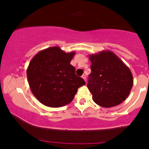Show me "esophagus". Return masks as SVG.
Returning <instances> with one entry per match:
<instances>
[{
    "instance_id": "1",
    "label": "esophagus",
    "mask_w": 149,
    "mask_h": 149,
    "mask_svg": "<svg viewBox=\"0 0 149 149\" xmlns=\"http://www.w3.org/2000/svg\"><path fill=\"white\" fill-rule=\"evenodd\" d=\"M82 78H83V79H84L85 81H86V76H85V74H83V76H82Z\"/></svg>"
}]
</instances>
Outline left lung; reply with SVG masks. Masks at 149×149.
<instances>
[{
    "instance_id": "left-lung-1",
    "label": "left lung",
    "mask_w": 149,
    "mask_h": 149,
    "mask_svg": "<svg viewBox=\"0 0 149 149\" xmlns=\"http://www.w3.org/2000/svg\"><path fill=\"white\" fill-rule=\"evenodd\" d=\"M92 72L88 88L92 100L99 106L110 108L119 105L129 96L133 85L130 69L110 50L89 55Z\"/></svg>"
}]
</instances>
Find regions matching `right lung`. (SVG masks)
<instances>
[{"instance_id":"add662e5","label":"right lung","mask_w":149,"mask_h":149,"mask_svg":"<svg viewBox=\"0 0 149 149\" xmlns=\"http://www.w3.org/2000/svg\"><path fill=\"white\" fill-rule=\"evenodd\" d=\"M76 52L66 53L58 46L42 49L29 64L27 78L32 93L47 107L59 108L71 103L85 80L70 64Z\"/></svg>"}]
</instances>
